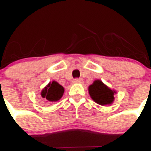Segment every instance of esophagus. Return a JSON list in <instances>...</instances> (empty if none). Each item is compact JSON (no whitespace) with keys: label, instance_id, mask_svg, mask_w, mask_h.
<instances>
[{"label":"esophagus","instance_id":"obj_1","mask_svg":"<svg viewBox=\"0 0 151 151\" xmlns=\"http://www.w3.org/2000/svg\"><path fill=\"white\" fill-rule=\"evenodd\" d=\"M73 83H83V80L80 79V78H76V79L73 80Z\"/></svg>","mask_w":151,"mask_h":151}]
</instances>
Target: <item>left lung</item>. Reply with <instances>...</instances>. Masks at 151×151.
<instances>
[{
    "label": "left lung",
    "mask_w": 151,
    "mask_h": 151,
    "mask_svg": "<svg viewBox=\"0 0 151 151\" xmlns=\"http://www.w3.org/2000/svg\"><path fill=\"white\" fill-rule=\"evenodd\" d=\"M90 96L93 101L100 105L111 104L114 101V94L116 91H112L100 80H96L88 87Z\"/></svg>",
    "instance_id": "left-lung-1"
}]
</instances>
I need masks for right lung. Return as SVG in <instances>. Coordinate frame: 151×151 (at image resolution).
<instances>
[{
    "mask_svg": "<svg viewBox=\"0 0 151 151\" xmlns=\"http://www.w3.org/2000/svg\"><path fill=\"white\" fill-rule=\"evenodd\" d=\"M64 92V88L57 81H52L48 83L41 91V97L50 102H55L60 99Z\"/></svg>",
    "mask_w": 151,
    "mask_h": 151,
    "instance_id": "obj_1",
    "label": "right lung"
}]
</instances>
